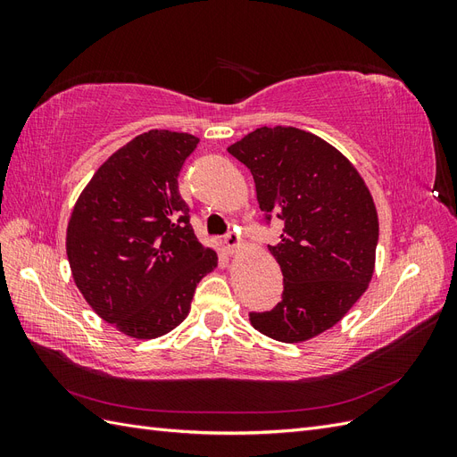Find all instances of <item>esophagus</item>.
Segmentation results:
<instances>
[{
  "instance_id": "esophagus-1",
  "label": "esophagus",
  "mask_w": 457,
  "mask_h": 457,
  "mask_svg": "<svg viewBox=\"0 0 457 457\" xmlns=\"http://www.w3.org/2000/svg\"><path fill=\"white\" fill-rule=\"evenodd\" d=\"M225 247H227V250L230 252V253H234V252H237V250H240V247H242V238L238 237V234L237 232H228L227 234V237H225Z\"/></svg>"
}]
</instances>
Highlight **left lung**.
I'll return each mask as SVG.
<instances>
[{"label": "left lung", "mask_w": 457, "mask_h": 457, "mask_svg": "<svg viewBox=\"0 0 457 457\" xmlns=\"http://www.w3.org/2000/svg\"><path fill=\"white\" fill-rule=\"evenodd\" d=\"M227 150L252 171L261 212L284 220L269 245L282 301L252 312V326L282 343L320 336L362 297L376 267L379 220L364 179L336 146L297 128H259Z\"/></svg>", "instance_id": "left-lung-1"}]
</instances>
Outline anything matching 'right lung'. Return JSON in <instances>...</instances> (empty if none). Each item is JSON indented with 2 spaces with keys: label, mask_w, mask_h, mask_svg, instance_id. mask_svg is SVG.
I'll list each match as a JSON object with an SVG mask.
<instances>
[{
  "label": "right lung",
  "mask_w": 457,
  "mask_h": 457,
  "mask_svg": "<svg viewBox=\"0 0 457 457\" xmlns=\"http://www.w3.org/2000/svg\"><path fill=\"white\" fill-rule=\"evenodd\" d=\"M198 143L168 129L137 135L95 171L68 220L66 255L78 289L133 339H156L181 324L196 284L217 267L179 195V173Z\"/></svg>",
  "instance_id": "obj_1"
}]
</instances>
